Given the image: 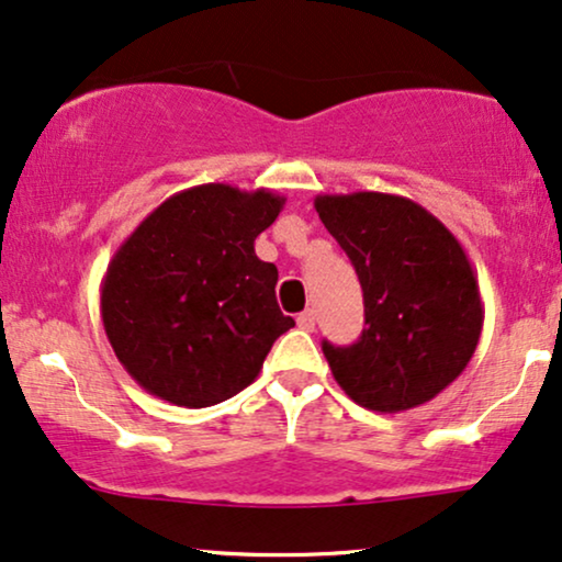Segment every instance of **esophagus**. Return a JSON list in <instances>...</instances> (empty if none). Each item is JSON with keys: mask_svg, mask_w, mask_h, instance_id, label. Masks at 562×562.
<instances>
[{"mask_svg": "<svg viewBox=\"0 0 562 562\" xmlns=\"http://www.w3.org/2000/svg\"><path fill=\"white\" fill-rule=\"evenodd\" d=\"M297 326H301L303 331H314L316 329L314 311H303V314H297Z\"/></svg>", "mask_w": 562, "mask_h": 562, "instance_id": "34e87169", "label": "esophagus"}]
</instances>
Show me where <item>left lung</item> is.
I'll return each instance as SVG.
<instances>
[{"label":"left lung","mask_w":562,"mask_h":562,"mask_svg":"<svg viewBox=\"0 0 562 562\" xmlns=\"http://www.w3.org/2000/svg\"><path fill=\"white\" fill-rule=\"evenodd\" d=\"M314 207L363 288L366 329L322 345L334 381L360 407L394 415L430 402L477 350L482 297L472 261L436 215L400 194H318Z\"/></svg>","instance_id":"left-lung-1"}]
</instances>
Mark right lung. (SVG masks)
Wrapping results in <instances>:
<instances>
[{
	"label": "right lung",
	"mask_w": 562,
	"mask_h": 562,
	"mask_svg": "<svg viewBox=\"0 0 562 562\" xmlns=\"http://www.w3.org/2000/svg\"><path fill=\"white\" fill-rule=\"evenodd\" d=\"M282 204L269 189L202 183L168 196L116 248L103 329L147 394L189 409L231 400L293 329L277 305V267L254 251Z\"/></svg>",
	"instance_id": "add662e5"
}]
</instances>
